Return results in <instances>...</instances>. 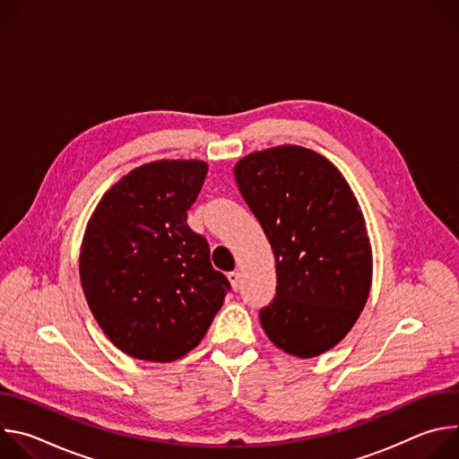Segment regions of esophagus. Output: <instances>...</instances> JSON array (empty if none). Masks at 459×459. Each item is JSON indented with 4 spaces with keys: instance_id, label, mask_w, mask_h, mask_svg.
Wrapping results in <instances>:
<instances>
[{
    "instance_id": "34e87169",
    "label": "esophagus",
    "mask_w": 459,
    "mask_h": 459,
    "mask_svg": "<svg viewBox=\"0 0 459 459\" xmlns=\"http://www.w3.org/2000/svg\"><path fill=\"white\" fill-rule=\"evenodd\" d=\"M227 278H229V281H230V285H232V289L238 290V289H239V273H238V271H232V273L227 274Z\"/></svg>"
}]
</instances>
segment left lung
Masks as SVG:
<instances>
[{
    "mask_svg": "<svg viewBox=\"0 0 459 459\" xmlns=\"http://www.w3.org/2000/svg\"><path fill=\"white\" fill-rule=\"evenodd\" d=\"M276 257V294L259 308L269 340L298 358L333 349L363 310L372 254L358 200L323 156L281 145L234 167Z\"/></svg>",
    "mask_w": 459,
    "mask_h": 459,
    "instance_id": "left-lung-1",
    "label": "left lung"
}]
</instances>
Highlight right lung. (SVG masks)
I'll use <instances>...</instances> for the list:
<instances>
[{
  "instance_id": "add662e5",
  "label": "right lung",
  "mask_w": 459,
  "mask_h": 459,
  "mask_svg": "<svg viewBox=\"0 0 459 459\" xmlns=\"http://www.w3.org/2000/svg\"><path fill=\"white\" fill-rule=\"evenodd\" d=\"M207 163L154 161L117 181L94 211L82 247L87 303L125 354L174 361L198 345L230 283L209 241L186 225Z\"/></svg>"
}]
</instances>
